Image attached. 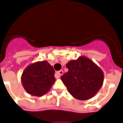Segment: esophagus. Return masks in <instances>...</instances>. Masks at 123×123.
Segmentation results:
<instances>
[{
	"label": "esophagus",
	"instance_id": "1",
	"mask_svg": "<svg viewBox=\"0 0 123 123\" xmlns=\"http://www.w3.org/2000/svg\"><path fill=\"white\" fill-rule=\"evenodd\" d=\"M63 74V70L59 71H58V72L55 73V78H56V79H59V78L61 77V75H62Z\"/></svg>",
	"mask_w": 123,
	"mask_h": 123
}]
</instances>
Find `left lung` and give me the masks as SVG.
Here are the masks:
<instances>
[{
    "mask_svg": "<svg viewBox=\"0 0 123 123\" xmlns=\"http://www.w3.org/2000/svg\"><path fill=\"white\" fill-rule=\"evenodd\" d=\"M68 71L61 77L73 97L86 100L94 97L102 87L104 73L93 61L85 56L66 64Z\"/></svg>",
    "mask_w": 123,
    "mask_h": 123,
    "instance_id": "obj_1",
    "label": "left lung"
}]
</instances>
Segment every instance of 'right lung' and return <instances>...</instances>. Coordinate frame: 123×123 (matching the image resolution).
<instances>
[{"mask_svg": "<svg viewBox=\"0 0 123 123\" xmlns=\"http://www.w3.org/2000/svg\"><path fill=\"white\" fill-rule=\"evenodd\" d=\"M55 71L47 61L37 62L29 65L21 77L26 92L34 96H42L50 90L54 83Z\"/></svg>", "mask_w": 123, "mask_h": 123, "instance_id": "add662e5", "label": "right lung"}]
</instances>
